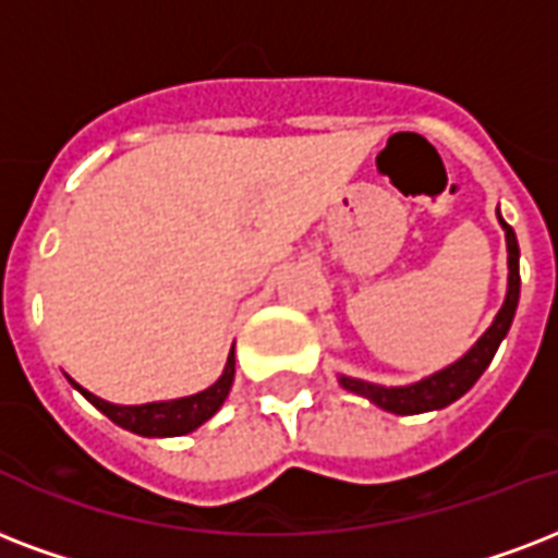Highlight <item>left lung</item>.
Wrapping results in <instances>:
<instances>
[{
  "label": "left lung",
  "mask_w": 558,
  "mask_h": 558,
  "mask_svg": "<svg viewBox=\"0 0 558 558\" xmlns=\"http://www.w3.org/2000/svg\"><path fill=\"white\" fill-rule=\"evenodd\" d=\"M497 219H500V213H497ZM500 225H504L506 251H509L506 301L500 313L495 316V322H492V327L477 339V345L471 348L465 356H459L457 363H450L448 368H441V372L430 374V377H424L418 383H410V386H374V383L354 380V377H339L342 389L363 395L372 403H377L380 410L395 412V415H418V412L441 410V407L459 401L480 380V374L486 372L492 356L497 354V348L504 342V336L512 327V318H515L518 310V295H521V275H518V257H521V251H518L515 231L504 219H500Z\"/></svg>",
  "instance_id": "obj_1"
}]
</instances>
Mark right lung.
<instances>
[{
    "label": "right lung",
    "instance_id": "1",
    "mask_svg": "<svg viewBox=\"0 0 558 558\" xmlns=\"http://www.w3.org/2000/svg\"><path fill=\"white\" fill-rule=\"evenodd\" d=\"M87 401L99 412H105L113 424L125 427V430L137 433V436H184L193 433L195 427H202L204 421L213 418L219 407L225 403L228 392L233 386V351L228 354L225 372L219 380L213 383L210 389H204L190 398H178V401H155V403H140V407H119V403H108L96 398L87 389H81L78 383L70 380Z\"/></svg>",
    "mask_w": 558,
    "mask_h": 558
}]
</instances>
